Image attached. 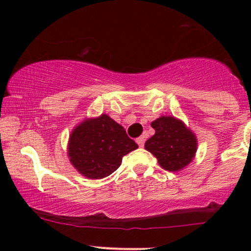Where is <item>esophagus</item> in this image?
<instances>
[{"instance_id":"34e87169","label":"esophagus","mask_w":251,"mask_h":251,"mask_svg":"<svg viewBox=\"0 0 251 251\" xmlns=\"http://www.w3.org/2000/svg\"><path fill=\"white\" fill-rule=\"evenodd\" d=\"M135 142H137V144L140 146V148H143L144 144H145V137H144V135H142V137L137 138V140H135Z\"/></svg>"}]
</instances>
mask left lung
Segmentation results:
<instances>
[{
	"mask_svg": "<svg viewBox=\"0 0 251 251\" xmlns=\"http://www.w3.org/2000/svg\"><path fill=\"white\" fill-rule=\"evenodd\" d=\"M155 133L146 140L145 149L166 171H179L194 159L197 139L191 129L175 117H160L151 124Z\"/></svg>",
	"mask_w": 251,
	"mask_h": 251,
	"instance_id": "left-lung-1",
	"label": "left lung"
}]
</instances>
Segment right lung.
<instances>
[{"mask_svg": "<svg viewBox=\"0 0 251 251\" xmlns=\"http://www.w3.org/2000/svg\"><path fill=\"white\" fill-rule=\"evenodd\" d=\"M138 149L122 125L107 114L86 119L72 131L68 157L72 165L89 179L113 174L125 154Z\"/></svg>", "mask_w": 251, "mask_h": 251, "instance_id": "1", "label": "right lung"}]
</instances>
